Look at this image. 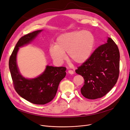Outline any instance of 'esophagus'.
I'll return each mask as SVG.
<instances>
[{"label": "esophagus", "instance_id": "obj_1", "mask_svg": "<svg viewBox=\"0 0 130 130\" xmlns=\"http://www.w3.org/2000/svg\"><path fill=\"white\" fill-rule=\"evenodd\" d=\"M68 73H69L70 74H71V75L74 74V72L72 70H69V71H68Z\"/></svg>", "mask_w": 130, "mask_h": 130}]
</instances>
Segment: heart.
Listing matches in <instances>:
<instances>
[{
  "label": "heart",
  "mask_w": 130,
  "mask_h": 130,
  "mask_svg": "<svg viewBox=\"0 0 130 130\" xmlns=\"http://www.w3.org/2000/svg\"><path fill=\"white\" fill-rule=\"evenodd\" d=\"M95 45L93 34L88 30H74L64 32L59 35L55 45L50 47L49 53L57 64L63 63L67 52L69 58L78 64L88 59Z\"/></svg>",
  "instance_id": "obj_1"
}]
</instances>
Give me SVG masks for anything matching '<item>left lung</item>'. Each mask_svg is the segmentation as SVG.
Masks as SVG:
<instances>
[{"mask_svg":"<svg viewBox=\"0 0 130 130\" xmlns=\"http://www.w3.org/2000/svg\"><path fill=\"white\" fill-rule=\"evenodd\" d=\"M119 67V48L114 41L108 37L107 42L97 48L75 71L85 80L80 89L82 94L91 100L104 96L117 83Z\"/></svg>","mask_w":130,"mask_h":130,"instance_id":"8db88e82","label":"left lung"}]
</instances>
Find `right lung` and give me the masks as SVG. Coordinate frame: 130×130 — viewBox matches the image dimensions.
<instances>
[{
  "instance_id": "obj_1",
  "label": "right lung",
  "mask_w": 130,
  "mask_h": 130,
  "mask_svg": "<svg viewBox=\"0 0 130 130\" xmlns=\"http://www.w3.org/2000/svg\"><path fill=\"white\" fill-rule=\"evenodd\" d=\"M43 31L38 30L20 38L9 60V67L15 89L20 96L35 104L44 105L55 96L60 82L66 76L65 67L47 65L43 73L35 78H28L20 73L17 55L20 47L30 44Z\"/></svg>"
}]
</instances>
